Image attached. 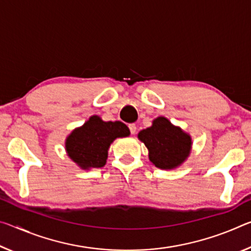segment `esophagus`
<instances>
[{"label":"esophagus","mask_w":251,"mask_h":251,"mask_svg":"<svg viewBox=\"0 0 251 251\" xmlns=\"http://www.w3.org/2000/svg\"><path fill=\"white\" fill-rule=\"evenodd\" d=\"M128 127H129L130 133H132L133 135H134L135 133H136V125H135V124H129Z\"/></svg>","instance_id":"obj_1"}]
</instances>
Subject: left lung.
<instances>
[{"label":"left lung","instance_id":"obj_1","mask_svg":"<svg viewBox=\"0 0 251 251\" xmlns=\"http://www.w3.org/2000/svg\"><path fill=\"white\" fill-rule=\"evenodd\" d=\"M137 137L149 150L152 164L162 170L177 169L192 151L191 135L164 116L153 119L152 126L142 129Z\"/></svg>","mask_w":251,"mask_h":251}]
</instances>
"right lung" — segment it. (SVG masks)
I'll use <instances>...</instances> for the list:
<instances>
[{
    "mask_svg": "<svg viewBox=\"0 0 251 251\" xmlns=\"http://www.w3.org/2000/svg\"><path fill=\"white\" fill-rule=\"evenodd\" d=\"M129 129L122 122H104L93 115L85 124L75 128L65 141L66 153L81 170L102 168L108 150L116 138L129 136Z\"/></svg>",
    "mask_w": 251,
    "mask_h": 251,
    "instance_id": "add662e5",
    "label": "right lung"
}]
</instances>
